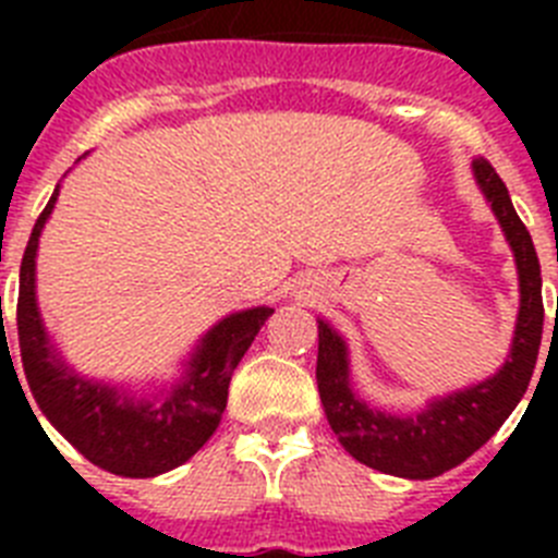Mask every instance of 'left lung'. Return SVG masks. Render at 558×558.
<instances>
[{
    "label": "left lung",
    "instance_id": "1",
    "mask_svg": "<svg viewBox=\"0 0 558 558\" xmlns=\"http://www.w3.org/2000/svg\"><path fill=\"white\" fill-rule=\"evenodd\" d=\"M472 172L481 192L489 201L500 229L514 251L517 274H520V313H517L511 352L495 377L477 386L433 399L430 405L408 416L368 408L354 397L349 383L347 343L318 318V393L324 413L338 441L352 458L386 475L430 481L441 472L463 463L475 450H481L500 425L514 411L522 393L529 391L531 374L542 343V274L539 256L529 229L514 211L509 190L489 161L475 159Z\"/></svg>",
    "mask_w": 558,
    "mask_h": 558
}]
</instances>
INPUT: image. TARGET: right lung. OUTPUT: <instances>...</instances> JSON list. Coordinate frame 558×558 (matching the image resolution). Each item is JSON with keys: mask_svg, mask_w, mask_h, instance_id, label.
I'll return each instance as SVG.
<instances>
[{"mask_svg": "<svg viewBox=\"0 0 558 558\" xmlns=\"http://www.w3.org/2000/svg\"><path fill=\"white\" fill-rule=\"evenodd\" d=\"M56 201L58 186L33 226L19 274V352L29 391L49 425L100 470L122 477L175 470L218 430L231 374L274 310L251 307L215 324L186 363L184 377L153 397L81 377L49 343L36 304L38 236Z\"/></svg>", "mask_w": 558, "mask_h": 558, "instance_id": "add662e5", "label": "right lung"}]
</instances>
